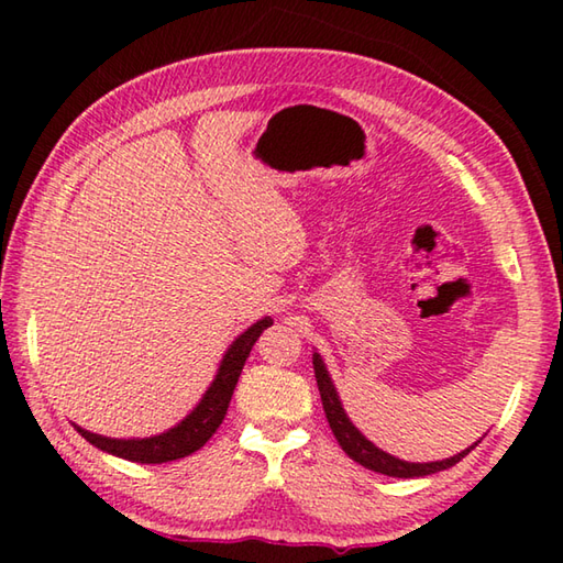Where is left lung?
<instances>
[{
    "mask_svg": "<svg viewBox=\"0 0 563 563\" xmlns=\"http://www.w3.org/2000/svg\"><path fill=\"white\" fill-rule=\"evenodd\" d=\"M312 367H316V379H318L322 409H325V417L330 422L332 434H335V440L340 442L342 452H345L350 460H355L357 464L367 466V470L387 474V476H399V479H415V476H427V474L450 470V466H454L456 462L464 460V456L476 446V442H474L472 446H466L464 452L454 454V456H450V460H442V462H405V460H397V456L387 454V452L379 450V446H375L365 434L357 430L355 424L350 422L345 409H342L338 389H335V385H332V379L328 375L325 362H322L318 352L312 355Z\"/></svg>",
    "mask_w": 563,
    "mask_h": 563,
    "instance_id": "1",
    "label": "left lung"
}]
</instances>
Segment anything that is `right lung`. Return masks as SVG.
<instances>
[{"label":"right lung","mask_w":563,"mask_h":563,"mask_svg":"<svg viewBox=\"0 0 563 563\" xmlns=\"http://www.w3.org/2000/svg\"><path fill=\"white\" fill-rule=\"evenodd\" d=\"M271 325L273 320L263 318L255 322V325L247 328L243 335H238L233 340V345L225 350L221 367H218V375L211 387L206 389L201 402L194 407V412L180 419L176 427H170L168 432L146 437V440H113V437L93 434L74 424L76 432H79L89 444L99 446L101 452H109L113 456H121V460L139 464H164L194 454L196 450H201V446L216 434L218 427H221L228 412V405H231L238 377L243 373L245 360L251 355L255 340L261 338V332Z\"/></svg>","instance_id":"add662e5"}]
</instances>
